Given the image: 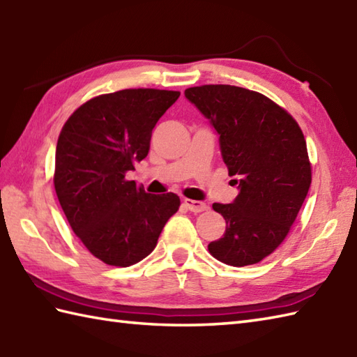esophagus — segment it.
<instances>
[{"instance_id": "esophagus-1", "label": "esophagus", "mask_w": 357, "mask_h": 357, "mask_svg": "<svg viewBox=\"0 0 357 357\" xmlns=\"http://www.w3.org/2000/svg\"><path fill=\"white\" fill-rule=\"evenodd\" d=\"M184 206L193 211V213H201V211L207 210V204L201 201H193V199H184Z\"/></svg>"}]
</instances>
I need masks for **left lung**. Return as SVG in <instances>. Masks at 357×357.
I'll list each match as a JSON object with an SVG mask.
<instances>
[{
    "instance_id": "left-lung-1",
    "label": "left lung",
    "mask_w": 357,
    "mask_h": 357,
    "mask_svg": "<svg viewBox=\"0 0 357 357\" xmlns=\"http://www.w3.org/2000/svg\"><path fill=\"white\" fill-rule=\"evenodd\" d=\"M184 95L215 128L239 190L231 204H213L227 227L208 252L233 267L257 264L285 239L307 198L312 167L304 133L291 115L253 90L211 84Z\"/></svg>"
}]
</instances>
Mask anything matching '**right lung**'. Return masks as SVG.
I'll return each instance as SVG.
<instances>
[{"label": "right lung", "mask_w": 357, "mask_h": 357, "mask_svg": "<svg viewBox=\"0 0 357 357\" xmlns=\"http://www.w3.org/2000/svg\"><path fill=\"white\" fill-rule=\"evenodd\" d=\"M179 95L126 89L96 96L73 112L59 133L53 178L58 201L75 234L105 264L142 261L179 208L178 195H150L126 179L147 156L151 132Z\"/></svg>", "instance_id": "right-lung-1"}]
</instances>
